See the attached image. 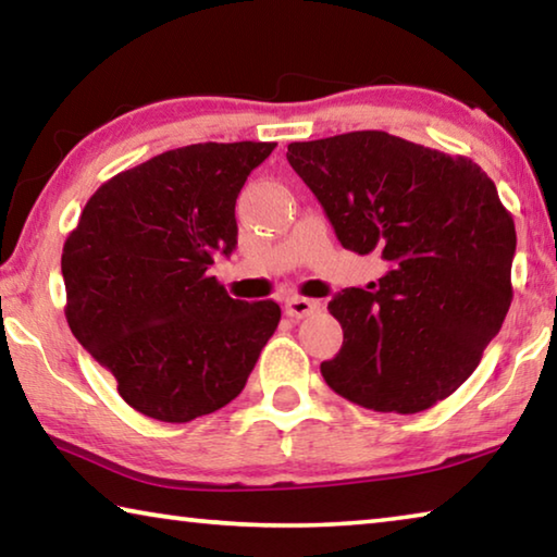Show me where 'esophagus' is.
<instances>
[{
  "mask_svg": "<svg viewBox=\"0 0 557 557\" xmlns=\"http://www.w3.org/2000/svg\"><path fill=\"white\" fill-rule=\"evenodd\" d=\"M319 301H314V299H307V297H287L285 299V314L287 317H292V319H305V317H309V314H314V312H319Z\"/></svg>",
  "mask_w": 557,
  "mask_h": 557,
  "instance_id": "obj_1",
  "label": "esophagus"
}]
</instances>
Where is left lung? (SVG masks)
Segmentation results:
<instances>
[{
	"label": "left lung",
	"mask_w": 557,
	"mask_h": 557,
	"mask_svg": "<svg viewBox=\"0 0 557 557\" xmlns=\"http://www.w3.org/2000/svg\"><path fill=\"white\" fill-rule=\"evenodd\" d=\"M287 162L346 250L388 262L379 285L329 301L344 344L322 363L326 385L379 412L445 400L511 307L516 228L494 182L467 157L379 129L292 143Z\"/></svg>",
	"instance_id": "8db88e82"
}]
</instances>
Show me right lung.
I'll return each mask as SVG.
<instances>
[{
	"instance_id": "right-lung-1",
	"label": "right lung",
	"mask_w": 557,
	"mask_h": 557,
	"mask_svg": "<svg viewBox=\"0 0 557 557\" xmlns=\"http://www.w3.org/2000/svg\"><path fill=\"white\" fill-rule=\"evenodd\" d=\"M275 147L169 149L102 184L65 238L71 332L147 418L188 422L228 405L275 334L280 305L233 299L209 275L238 245L245 178Z\"/></svg>"
}]
</instances>
